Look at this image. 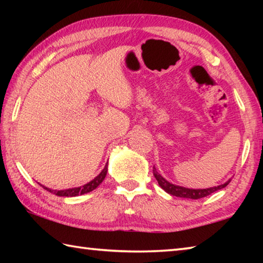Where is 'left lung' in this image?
<instances>
[{
	"label": "left lung",
	"instance_id": "left-lung-1",
	"mask_svg": "<svg viewBox=\"0 0 263 263\" xmlns=\"http://www.w3.org/2000/svg\"><path fill=\"white\" fill-rule=\"evenodd\" d=\"M153 175L155 179H157L159 185L166 191V193L171 194L173 196H176V197H183V198H190V199H199L203 197H206V196L211 195L212 193H216L217 190H220L225 188L226 185L230 183V181L226 182L224 184H220L218 186H213V188H208V189H189V188H183V186L175 185L164 180L163 177L159 174L157 172L155 167H153Z\"/></svg>",
	"mask_w": 263,
	"mask_h": 263
}]
</instances>
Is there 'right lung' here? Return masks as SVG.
Returning <instances> with one entry per match:
<instances>
[{
    "mask_svg": "<svg viewBox=\"0 0 263 263\" xmlns=\"http://www.w3.org/2000/svg\"><path fill=\"white\" fill-rule=\"evenodd\" d=\"M106 172H108V164H105V167L103 171H102L99 175H97L94 180L89 182V183L84 184L82 186H79V188H72V189H67V190H51L48 188H45V186H43L44 189H46L47 191H50V193L54 194L57 196H65V197H74V196H79V195H83V194H87V193H90L94 189H96L97 186H99L102 181L104 180V177L106 175Z\"/></svg>",
    "mask_w": 263,
    "mask_h": 263,
    "instance_id": "right-lung-1",
    "label": "right lung"
}]
</instances>
